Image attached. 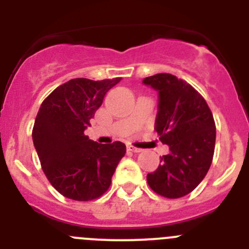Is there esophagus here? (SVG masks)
Returning <instances> with one entry per match:
<instances>
[{
  "label": "esophagus",
  "instance_id": "1",
  "mask_svg": "<svg viewBox=\"0 0 249 249\" xmlns=\"http://www.w3.org/2000/svg\"><path fill=\"white\" fill-rule=\"evenodd\" d=\"M127 149L131 152H133V153H140V152H142V149L137 148V147H135V146H132V144H128V146H127Z\"/></svg>",
  "mask_w": 249,
  "mask_h": 249
}]
</instances>
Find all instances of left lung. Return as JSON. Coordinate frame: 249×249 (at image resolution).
Listing matches in <instances>:
<instances>
[{
	"label": "left lung",
	"instance_id": "1",
	"mask_svg": "<svg viewBox=\"0 0 249 249\" xmlns=\"http://www.w3.org/2000/svg\"><path fill=\"white\" fill-rule=\"evenodd\" d=\"M143 85L158 92L155 129L169 147L155 172L147 175L149 187L167 198L192 192L206 177L215 143V124L210 107L192 86L169 73L146 77Z\"/></svg>",
	"mask_w": 249,
	"mask_h": 249
}]
</instances>
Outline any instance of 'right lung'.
Listing matches in <instances>:
<instances>
[{"label": "right lung", "mask_w": 249, "mask_h": 249, "mask_svg": "<svg viewBox=\"0 0 249 249\" xmlns=\"http://www.w3.org/2000/svg\"><path fill=\"white\" fill-rule=\"evenodd\" d=\"M121 81L74 78L42 102L32 140L43 172L59 193L74 201L98 198L111 184L126 144H100L85 136L105 94Z\"/></svg>", "instance_id": "1"}]
</instances>
